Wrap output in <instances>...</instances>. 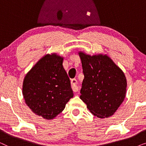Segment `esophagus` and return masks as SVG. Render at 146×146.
<instances>
[{
    "label": "esophagus",
    "mask_w": 146,
    "mask_h": 146,
    "mask_svg": "<svg viewBox=\"0 0 146 146\" xmlns=\"http://www.w3.org/2000/svg\"><path fill=\"white\" fill-rule=\"evenodd\" d=\"M71 86L74 92H76L79 90V87L78 86V82L76 79L71 80Z\"/></svg>",
    "instance_id": "esophagus-1"
}]
</instances>
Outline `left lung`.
<instances>
[{
  "mask_svg": "<svg viewBox=\"0 0 146 146\" xmlns=\"http://www.w3.org/2000/svg\"><path fill=\"white\" fill-rule=\"evenodd\" d=\"M78 54L84 74L80 98L95 116H111L126 94L124 72L107 54L91 56L82 51Z\"/></svg>",
  "mask_w": 146,
  "mask_h": 146,
  "instance_id": "1",
  "label": "left lung"
}]
</instances>
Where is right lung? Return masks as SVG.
I'll use <instances>...</instances> for the list:
<instances>
[{
	"label": "right lung",
	"mask_w": 146,
	"mask_h": 146,
	"mask_svg": "<svg viewBox=\"0 0 146 146\" xmlns=\"http://www.w3.org/2000/svg\"><path fill=\"white\" fill-rule=\"evenodd\" d=\"M63 60L64 57L56 53L47 54L24 78L23 95L26 104L45 119L56 117L74 96Z\"/></svg>",
	"instance_id": "obj_1"
}]
</instances>
